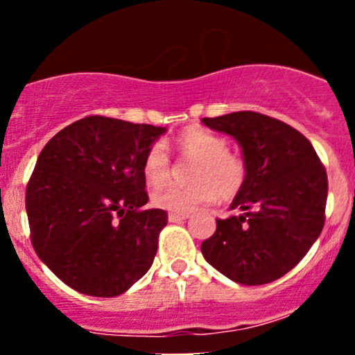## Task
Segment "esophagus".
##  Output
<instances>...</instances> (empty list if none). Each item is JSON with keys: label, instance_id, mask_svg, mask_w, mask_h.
Segmentation results:
<instances>
[{"label": "esophagus", "instance_id": "obj_1", "mask_svg": "<svg viewBox=\"0 0 355 355\" xmlns=\"http://www.w3.org/2000/svg\"><path fill=\"white\" fill-rule=\"evenodd\" d=\"M189 216H191L189 213H170V214H168V220H170L171 223H178V221L187 220Z\"/></svg>", "mask_w": 355, "mask_h": 355}]
</instances>
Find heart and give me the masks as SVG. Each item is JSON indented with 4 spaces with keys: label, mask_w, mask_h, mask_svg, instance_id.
I'll use <instances>...</instances> for the list:
<instances>
[{
    "label": "heart",
    "mask_w": 355,
    "mask_h": 355,
    "mask_svg": "<svg viewBox=\"0 0 355 355\" xmlns=\"http://www.w3.org/2000/svg\"><path fill=\"white\" fill-rule=\"evenodd\" d=\"M173 144L180 156L194 159L191 185L168 184L156 189L151 200L156 207L171 213H189L216 198L232 199L245 182V161L227 149V139L204 127H189L175 135ZM142 173L149 185H161L170 178L171 159L163 142L149 146L142 157Z\"/></svg>",
    "instance_id": "obj_1"
}]
</instances>
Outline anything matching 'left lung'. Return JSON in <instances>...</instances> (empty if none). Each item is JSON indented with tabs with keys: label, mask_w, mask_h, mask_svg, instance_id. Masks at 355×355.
I'll return each instance as SVG.
<instances>
[{
	"label": "left lung",
	"mask_w": 355,
	"mask_h": 355,
	"mask_svg": "<svg viewBox=\"0 0 355 355\" xmlns=\"http://www.w3.org/2000/svg\"><path fill=\"white\" fill-rule=\"evenodd\" d=\"M242 148L247 175L230 209L202 242L204 259L230 280L264 285L288 273L320 237L328 198L327 170L313 144L277 118L237 111L202 118Z\"/></svg>",
	"instance_id": "8db88e82"
}]
</instances>
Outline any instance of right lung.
<instances>
[{
  "instance_id": "1",
  "label": "right lung",
  "mask_w": 355,
  "mask_h": 355,
  "mask_svg": "<svg viewBox=\"0 0 355 355\" xmlns=\"http://www.w3.org/2000/svg\"><path fill=\"white\" fill-rule=\"evenodd\" d=\"M164 132L94 114L42 148L25 192L31 242L68 287L114 297L151 268L168 213L142 207V157Z\"/></svg>"
}]
</instances>
